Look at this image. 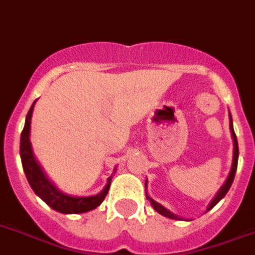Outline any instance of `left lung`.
I'll list each match as a JSON object with an SVG mask.
<instances>
[{
    "label": "left lung",
    "instance_id": "left-lung-1",
    "mask_svg": "<svg viewBox=\"0 0 255 255\" xmlns=\"http://www.w3.org/2000/svg\"><path fill=\"white\" fill-rule=\"evenodd\" d=\"M230 130H231V134H233V139H234V158H233V168H231V172H230L229 177H227V180H226L225 185L222 187L221 189H219V192H218V195L215 196V199L212 200L211 204L208 206V211L211 210L215 204H218V202L221 200V199L225 198V195L227 192H229L230 187H231V184H233V181H234V177H235V172H237V166H238V156H239V149H238V141H237V135H235V131H234V128H233V120H231V114H230ZM146 185V184H145ZM146 198L150 200V203H152L153 208L156 210L158 214H161V215L166 216V218H169V219H179L177 216L173 215L172 212H169L166 208H164L161 206V204H158V203H156L153 199H150L146 195Z\"/></svg>",
    "mask_w": 255,
    "mask_h": 255
}]
</instances>
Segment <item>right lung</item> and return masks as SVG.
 Masks as SVG:
<instances>
[{
    "label": "right lung",
    "mask_w": 255,
    "mask_h": 255,
    "mask_svg": "<svg viewBox=\"0 0 255 255\" xmlns=\"http://www.w3.org/2000/svg\"><path fill=\"white\" fill-rule=\"evenodd\" d=\"M34 102L30 106L29 112L26 114L25 126L22 129L20 139V156L24 173H25L28 183L34 191V193L43 199L49 207H52L55 211L62 212V214H82V212L91 211L97 208L101 203L105 200L112 177H109L107 185L105 187L102 192L98 193L97 196H87V198H75V196H68L60 192L59 189L55 188V185L47 179L44 175L41 168L36 161L33 153H32V146L29 141V130H30V118H32V112H33Z\"/></svg>",
    "instance_id": "add662e5"
}]
</instances>
